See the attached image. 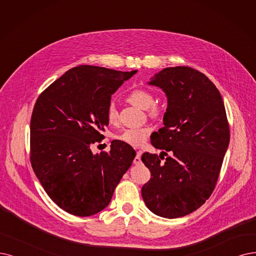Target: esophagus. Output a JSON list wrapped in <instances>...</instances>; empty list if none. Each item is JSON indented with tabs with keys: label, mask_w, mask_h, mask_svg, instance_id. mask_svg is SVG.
I'll list each match as a JSON object with an SVG mask.
<instances>
[{
	"label": "esophagus",
	"mask_w": 256,
	"mask_h": 256,
	"mask_svg": "<svg viewBox=\"0 0 256 256\" xmlns=\"http://www.w3.org/2000/svg\"><path fill=\"white\" fill-rule=\"evenodd\" d=\"M142 152L140 150V151H138L136 152V158H134V164H140L142 162V160H140V158H142Z\"/></svg>",
	"instance_id": "esophagus-1"
}]
</instances>
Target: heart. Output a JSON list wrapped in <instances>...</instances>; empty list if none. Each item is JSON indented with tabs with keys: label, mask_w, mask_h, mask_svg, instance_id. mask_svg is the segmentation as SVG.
Listing matches in <instances>:
<instances>
[{
	"label": "heart",
	"mask_w": 256,
	"mask_h": 256,
	"mask_svg": "<svg viewBox=\"0 0 256 256\" xmlns=\"http://www.w3.org/2000/svg\"><path fill=\"white\" fill-rule=\"evenodd\" d=\"M127 100L130 104L134 105L140 109H146L148 114L151 118H158L162 108L158 103L154 102V96L147 89H134L127 96ZM106 118L109 124L116 125L118 122V114L116 106L114 104H109L106 110ZM152 128L150 126H142L138 128H128L122 131V134L118 136V138L127 142V144L138 147L144 144L148 136H150Z\"/></svg>",
	"instance_id": "obj_1"
}]
</instances>
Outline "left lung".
<instances>
[{
  "label": "left lung",
  "mask_w": 256,
  "mask_h": 256,
  "mask_svg": "<svg viewBox=\"0 0 256 256\" xmlns=\"http://www.w3.org/2000/svg\"><path fill=\"white\" fill-rule=\"evenodd\" d=\"M148 84L162 89L168 107L164 127L151 136V144L164 151L142 156L151 172L142 196L156 216L182 218L198 209L216 188L230 140L226 109L216 85L191 67L165 68Z\"/></svg>",
  "instance_id": "1"
}]
</instances>
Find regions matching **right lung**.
<instances>
[{
    "label": "right lung",
    "instance_id": "obj_1",
    "mask_svg": "<svg viewBox=\"0 0 256 256\" xmlns=\"http://www.w3.org/2000/svg\"><path fill=\"white\" fill-rule=\"evenodd\" d=\"M136 74L80 65L36 102L30 162L48 196L70 214L83 218L105 209L136 158L134 149L122 140H112L109 152L94 154L90 149L105 138L111 96Z\"/></svg>",
    "mask_w": 256,
    "mask_h": 256
}]
</instances>
